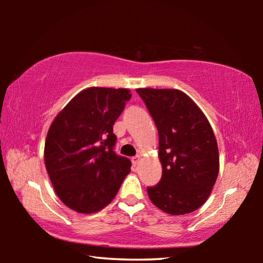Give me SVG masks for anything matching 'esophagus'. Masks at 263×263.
<instances>
[{
    "label": "esophagus",
    "instance_id": "esophagus-1",
    "mask_svg": "<svg viewBox=\"0 0 263 263\" xmlns=\"http://www.w3.org/2000/svg\"><path fill=\"white\" fill-rule=\"evenodd\" d=\"M139 160H140V159H139V157H133V158L131 159V161H132V164H133V166L136 167L137 164L139 163Z\"/></svg>",
    "mask_w": 263,
    "mask_h": 263
}]
</instances>
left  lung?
Listing matches in <instances>:
<instances>
[{
  "mask_svg": "<svg viewBox=\"0 0 263 263\" xmlns=\"http://www.w3.org/2000/svg\"><path fill=\"white\" fill-rule=\"evenodd\" d=\"M159 132L162 176L147 188L155 206L169 215L190 213L205 203L219 173L212 127L197 104L177 89L138 88Z\"/></svg>",
  "mask_w": 263,
  "mask_h": 263,
  "instance_id": "left-lung-1",
  "label": "left lung"
}]
</instances>
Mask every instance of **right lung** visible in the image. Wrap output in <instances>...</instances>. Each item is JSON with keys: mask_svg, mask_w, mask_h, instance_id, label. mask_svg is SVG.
<instances>
[{"mask_svg": "<svg viewBox=\"0 0 263 263\" xmlns=\"http://www.w3.org/2000/svg\"><path fill=\"white\" fill-rule=\"evenodd\" d=\"M131 99L125 88L80 91L48 128L44 160L60 201L79 213L102 210L131 172V161L114 152V124Z\"/></svg>", "mask_w": 263, "mask_h": 263, "instance_id": "right-lung-1", "label": "right lung"}]
</instances>
